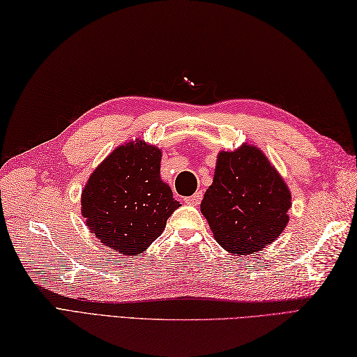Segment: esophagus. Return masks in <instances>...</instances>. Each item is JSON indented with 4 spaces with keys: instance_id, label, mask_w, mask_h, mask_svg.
<instances>
[{
    "instance_id": "obj_1",
    "label": "esophagus",
    "mask_w": 357,
    "mask_h": 357,
    "mask_svg": "<svg viewBox=\"0 0 357 357\" xmlns=\"http://www.w3.org/2000/svg\"><path fill=\"white\" fill-rule=\"evenodd\" d=\"M202 197H204L202 191H196L193 196L185 197V204H188V205H199V202H200V200H202Z\"/></svg>"
}]
</instances>
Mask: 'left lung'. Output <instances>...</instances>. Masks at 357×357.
I'll return each mask as SVG.
<instances>
[{
	"instance_id": "8db88e82",
	"label": "left lung",
	"mask_w": 357,
	"mask_h": 357,
	"mask_svg": "<svg viewBox=\"0 0 357 357\" xmlns=\"http://www.w3.org/2000/svg\"><path fill=\"white\" fill-rule=\"evenodd\" d=\"M291 191L259 148L243 143L217 155L200 213L215 241L235 257L261 252L285 231Z\"/></svg>"
}]
</instances>
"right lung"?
Here are the masks:
<instances>
[{"mask_svg": "<svg viewBox=\"0 0 357 357\" xmlns=\"http://www.w3.org/2000/svg\"><path fill=\"white\" fill-rule=\"evenodd\" d=\"M161 149L142 139L108 153L81 193L89 231L107 249L139 257L158 238L181 206L161 179Z\"/></svg>", "mask_w": 357, "mask_h": 357, "instance_id": "add662e5", "label": "right lung"}]
</instances>
